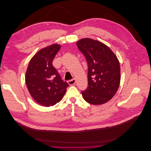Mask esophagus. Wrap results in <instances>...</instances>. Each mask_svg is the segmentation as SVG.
Returning <instances> with one entry per match:
<instances>
[{
	"label": "esophagus",
	"instance_id": "1",
	"mask_svg": "<svg viewBox=\"0 0 151 151\" xmlns=\"http://www.w3.org/2000/svg\"><path fill=\"white\" fill-rule=\"evenodd\" d=\"M68 84H69V85H74V84H76V80L75 79H72V80H69V81H68Z\"/></svg>",
	"mask_w": 151,
	"mask_h": 151
}]
</instances>
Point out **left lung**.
<instances>
[{
    "instance_id": "obj_1",
    "label": "left lung",
    "mask_w": 151,
    "mask_h": 151,
    "mask_svg": "<svg viewBox=\"0 0 151 151\" xmlns=\"http://www.w3.org/2000/svg\"><path fill=\"white\" fill-rule=\"evenodd\" d=\"M88 64V88L82 92L86 102L100 105L109 101L120 83V62L107 45L99 41L83 38L77 42Z\"/></svg>"
}]
</instances>
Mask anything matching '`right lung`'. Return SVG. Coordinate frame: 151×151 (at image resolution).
I'll return each mask as SVG.
<instances>
[{
  "label": "right lung",
  "mask_w": 151,
  "mask_h": 151,
  "mask_svg": "<svg viewBox=\"0 0 151 151\" xmlns=\"http://www.w3.org/2000/svg\"><path fill=\"white\" fill-rule=\"evenodd\" d=\"M61 45L52 44L43 48L31 58L27 68L25 82L29 93L43 106H53L60 102L69 86L63 82L52 65Z\"/></svg>",
  "instance_id": "add662e5"
}]
</instances>
